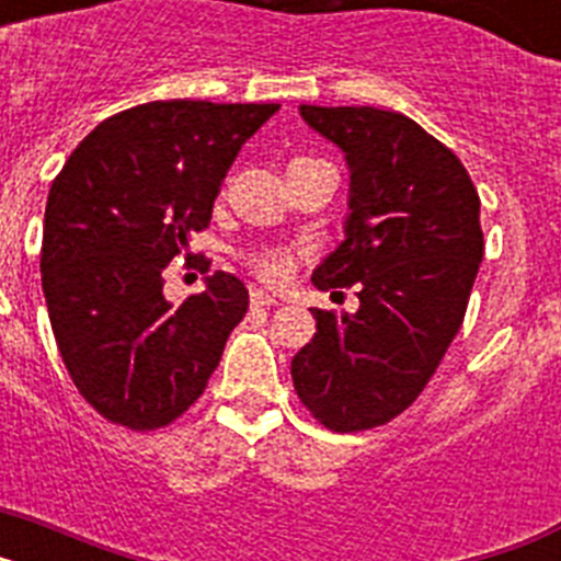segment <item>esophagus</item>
Wrapping results in <instances>:
<instances>
[{
	"label": "esophagus",
	"mask_w": 561,
	"mask_h": 561,
	"mask_svg": "<svg viewBox=\"0 0 561 561\" xmlns=\"http://www.w3.org/2000/svg\"><path fill=\"white\" fill-rule=\"evenodd\" d=\"M250 300H252V306H264V309H270V306H277V300L272 295H266V291H261V289H255L250 295Z\"/></svg>",
	"instance_id": "esophagus-1"
}]
</instances>
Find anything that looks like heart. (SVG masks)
I'll use <instances>...</instances> for the list:
<instances>
[{"label":"heart","instance_id":"1","mask_svg":"<svg viewBox=\"0 0 561 561\" xmlns=\"http://www.w3.org/2000/svg\"><path fill=\"white\" fill-rule=\"evenodd\" d=\"M252 266H255L257 277H264L266 284H286L291 275V270H295V261H291V255L286 250H270V252H261V255L252 261Z\"/></svg>","mask_w":561,"mask_h":561}]
</instances>
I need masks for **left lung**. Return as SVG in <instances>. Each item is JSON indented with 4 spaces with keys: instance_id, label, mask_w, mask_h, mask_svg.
Masks as SVG:
<instances>
[{
    "instance_id": "obj_1",
    "label": "left lung",
    "mask_w": 561,
    "mask_h": 561,
    "mask_svg": "<svg viewBox=\"0 0 561 561\" xmlns=\"http://www.w3.org/2000/svg\"><path fill=\"white\" fill-rule=\"evenodd\" d=\"M348 162L345 241L317 289L359 284L354 314L314 309L291 359L306 408L334 433L379 427L419 399L463 323L483 261L480 196L460 160L399 112L300 106Z\"/></svg>"
}]
</instances>
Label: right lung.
I'll return each mask as SVG.
<instances>
[{"instance_id": "right-lung-1", "label": "right lung", "mask_w": 561, "mask_h": 561, "mask_svg": "<svg viewBox=\"0 0 561 561\" xmlns=\"http://www.w3.org/2000/svg\"><path fill=\"white\" fill-rule=\"evenodd\" d=\"M277 103L153 101L69 153L44 210L49 325L83 399L112 424L157 430L207 388L250 291L230 272L173 306L162 270L210 225L241 146ZM210 266V261L205 264Z\"/></svg>"}]
</instances>
